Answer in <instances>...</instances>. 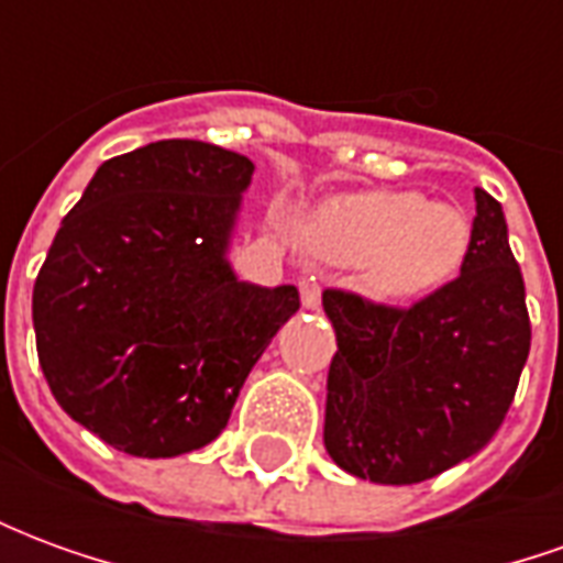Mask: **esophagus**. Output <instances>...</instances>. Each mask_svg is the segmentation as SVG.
<instances>
[{
    "label": "esophagus",
    "instance_id": "34e87169",
    "mask_svg": "<svg viewBox=\"0 0 563 563\" xmlns=\"http://www.w3.org/2000/svg\"><path fill=\"white\" fill-rule=\"evenodd\" d=\"M319 301H322L319 283L313 280V277H305V280H301V305H305L307 310H317Z\"/></svg>",
    "mask_w": 563,
    "mask_h": 563
}]
</instances>
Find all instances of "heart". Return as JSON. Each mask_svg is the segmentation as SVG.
Returning a JSON list of instances; mask_svg holds the SVG:
<instances>
[{"label":"heart","mask_w":563,"mask_h":563,"mask_svg":"<svg viewBox=\"0 0 563 563\" xmlns=\"http://www.w3.org/2000/svg\"><path fill=\"white\" fill-rule=\"evenodd\" d=\"M310 241L331 262H362L374 298L410 305L459 274L473 229L459 205L424 201L413 189H365L322 205Z\"/></svg>","instance_id":"1"}]
</instances>
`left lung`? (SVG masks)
I'll list each match as a JSON object with an SVG mask.
<instances>
[{"label":"left lung","mask_w":563,"mask_h":563,"mask_svg":"<svg viewBox=\"0 0 563 563\" xmlns=\"http://www.w3.org/2000/svg\"><path fill=\"white\" fill-rule=\"evenodd\" d=\"M338 353L325 449L358 479L413 485L471 459L497 434L531 353L525 280L504 210L476 189L461 274L410 307L325 289Z\"/></svg>","instance_id":"obj_1"}]
</instances>
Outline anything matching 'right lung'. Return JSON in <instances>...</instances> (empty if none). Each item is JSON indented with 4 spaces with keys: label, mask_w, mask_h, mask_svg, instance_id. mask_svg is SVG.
<instances>
[{
    "label": "right lung",
    "mask_w": 563,
    "mask_h": 563,
    "mask_svg": "<svg viewBox=\"0 0 563 563\" xmlns=\"http://www.w3.org/2000/svg\"><path fill=\"white\" fill-rule=\"evenodd\" d=\"M253 162L205 141L108 159L32 289L44 379L87 431L139 459L208 446L258 355L301 307L225 258Z\"/></svg>",
    "instance_id": "right-lung-1"
}]
</instances>
